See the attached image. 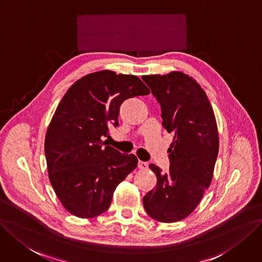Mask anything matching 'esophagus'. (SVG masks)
Returning <instances> with one entry per match:
<instances>
[{
	"label": "esophagus",
	"instance_id": "esophagus-1",
	"mask_svg": "<svg viewBox=\"0 0 262 262\" xmlns=\"http://www.w3.org/2000/svg\"><path fill=\"white\" fill-rule=\"evenodd\" d=\"M138 168H139V169H146V168H148V164H147L146 162L139 161V162H138Z\"/></svg>",
	"mask_w": 262,
	"mask_h": 262
}]
</instances>
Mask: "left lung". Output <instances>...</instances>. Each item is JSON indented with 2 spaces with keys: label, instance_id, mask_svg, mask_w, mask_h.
<instances>
[{
  "label": "left lung",
  "instance_id": "1",
  "mask_svg": "<svg viewBox=\"0 0 262 262\" xmlns=\"http://www.w3.org/2000/svg\"><path fill=\"white\" fill-rule=\"evenodd\" d=\"M162 110V125L173 133L168 149L169 170L150 164L157 187L143 196L147 214L161 222H176L196 208L210 186L219 150L214 111L205 92L182 72L143 75Z\"/></svg>",
  "mask_w": 262,
  "mask_h": 262
}]
</instances>
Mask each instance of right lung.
<instances>
[{
	"instance_id": "add662e5",
	"label": "right lung",
	"mask_w": 262,
	"mask_h": 262,
	"mask_svg": "<svg viewBox=\"0 0 262 262\" xmlns=\"http://www.w3.org/2000/svg\"><path fill=\"white\" fill-rule=\"evenodd\" d=\"M150 94L135 75L103 70L77 80L63 96L47 128L48 177L63 207L80 218H94L110 207L113 192L137 167L134 154H123L101 139L119 126L120 106Z\"/></svg>"
}]
</instances>
